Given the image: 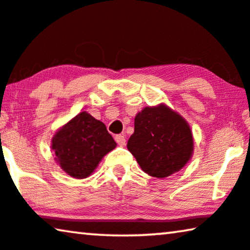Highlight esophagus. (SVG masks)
Wrapping results in <instances>:
<instances>
[{
  "instance_id": "1",
  "label": "esophagus",
  "mask_w": 250,
  "mask_h": 250,
  "mask_svg": "<svg viewBox=\"0 0 250 250\" xmlns=\"http://www.w3.org/2000/svg\"><path fill=\"white\" fill-rule=\"evenodd\" d=\"M115 142L118 143L119 146H124L125 145V137L122 135H117L115 136Z\"/></svg>"
}]
</instances>
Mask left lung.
I'll list each match as a JSON object with an SVG mask.
<instances>
[{
  "label": "left lung",
  "mask_w": 250,
  "mask_h": 250,
  "mask_svg": "<svg viewBox=\"0 0 250 250\" xmlns=\"http://www.w3.org/2000/svg\"><path fill=\"white\" fill-rule=\"evenodd\" d=\"M144 172L165 178L190 160L194 140L187 122L167 105L145 107L135 118V132L126 144Z\"/></svg>",
  "instance_id": "1"
}]
</instances>
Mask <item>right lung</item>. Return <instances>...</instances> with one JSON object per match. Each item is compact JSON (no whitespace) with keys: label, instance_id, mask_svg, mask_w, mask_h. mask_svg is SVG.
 <instances>
[{"label":"right lung","instance_id":"1","mask_svg":"<svg viewBox=\"0 0 250 250\" xmlns=\"http://www.w3.org/2000/svg\"><path fill=\"white\" fill-rule=\"evenodd\" d=\"M117 143L107 132L103 122L87 112L76 115L63 125L52 140L56 161L69 175L87 178Z\"/></svg>","mask_w":250,"mask_h":250}]
</instances>
